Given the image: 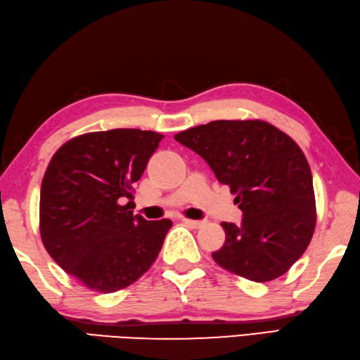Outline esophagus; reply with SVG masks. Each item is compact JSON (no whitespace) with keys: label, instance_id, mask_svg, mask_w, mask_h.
Listing matches in <instances>:
<instances>
[{"label":"esophagus","instance_id":"obj_1","mask_svg":"<svg viewBox=\"0 0 360 360\" xmlns=\"http://www.w3.org/2000/svg\"><path fill=\"white\" fill-rule=\"evenodd\" d=\"M182 224H186L187 226H191V228H200V226L202 225V221H200V220H192V219H186V217H182Z\"/></svg>","mask_w":360,"mask_h":360}]
</instances>
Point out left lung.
Masks as SVG:
<instances>
[{"mask_svg":"<svg viewBox=\"0 0 360 360\" xmlns=\"http://www.w3.org/2000/svg\"><path fill=\"white\" fill-rule=\"evenodd\" d=\"M174 140L209 163L244 214L240 225L221 221L226 238L215 263L259 283L288 272L316 226L310 165L297 143L261 120L211 121Z\"/></svg>","mask_w":360,"mask_h":360,"instance_id":"left-lung-1","label":"left lung"}]
</instances>
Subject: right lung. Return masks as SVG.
Returning a JSON list of instances; mask_svg holds the SVG:
<instances>
[{
	"label": "right lung",
	"mask_w": 360,
	"mask_h": 360,
	"mask_svg": "<svg viewBox=\"0 0 360 360\" xmlns=\"http://www.w3.org/2000/svg\"><path fill=\"white\" fill-rule=\"evenodd\" d=\"M162 134L113 129L74 136L45 169L39 231L58 266L86 288L115 292L158 258L173 221L134 215V184Z\"/></svg>",
	"instance_id": "obj_1"
}]
</instances>
